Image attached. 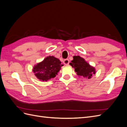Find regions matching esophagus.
<instances>
[{
	"instance_id": "obj_1",
	"label": "esophagus",
	"mask_w": 127,
	"mask_h": 127,
	"mask_svg": "<svg viewBox=\"0 0 127 127\" xmlns=\"http://www.w3.org/2000/svg\"><path fill=\"white\" fill-rule=\"evenodd\" d=\"M64 64L68 65L69 64V59H64Z\"/></svg>"
}]
</instances>
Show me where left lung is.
Instances as JSON below:
<instances>
[{"label":"left lung","mask_w":127,"mask_h":127,"mask_svg":"<svg viewBox=\"0 0 127 127\" xmlns=\"http://www.w3.org/2000/svg\"><path fill=\"white\" fill-rule=\"evenodd\" d=\"M69 64L79 77L83 76L87 79H91L92 76L95 74L96 71L94 67L87 63L83 58L79 56L73 57V60Z\"/></svg>","instance_id":"obj_1"}]
</instances>
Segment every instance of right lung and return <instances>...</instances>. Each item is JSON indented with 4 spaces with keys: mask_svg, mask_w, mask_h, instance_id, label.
I'll list each match as a JSON object with an SVG mask.
<instances>
[{
    "mask_svg": "<svg viewBox=\"0 0 127 127\" xmlns=\"http://www.w3.org/2000/svg\"><path fill=\"white\" fill-rule=\"evenodd\" d=\"M63 66L64 64H61V61L58 59L50 56L35 64L32 71L38 79L41 81L47 82L48 80L55 78Z\"/></svg>",
    "mask_w": 127,
    "mask_h": 127,
    "instance_id": "1",
    "label": "right lung"
}]
</instances>
